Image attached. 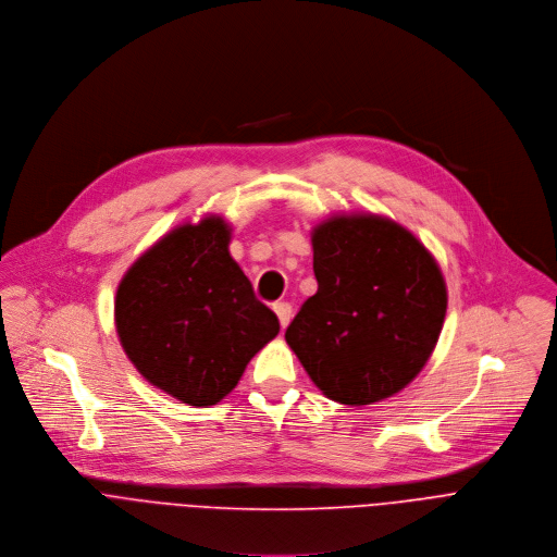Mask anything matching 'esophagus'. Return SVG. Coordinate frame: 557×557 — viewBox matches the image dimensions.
<instances>
[{
  "label": "esophagus",
  "instance_id": "obj_1",
  "mask_svg": "<svg viewBox=\"0 0 557 557\" xmlns=\"http://www.w3.org/2000/svg\"><path fill=\"white\" fill-rule=\"evenodd\" d=\"M274 313L278 315V322L285 329L289 324V320H292V305L289 302H276L274 305Z\"/></svg>",
  "mask_w": 557,
  "mask_h": 557
}]
</instances>
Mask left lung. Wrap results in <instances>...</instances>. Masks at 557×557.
<instances>
[{
	"label": "left lung",
	"instance_id": "1",
	"mask_svg": "<svg viewBox=\"0 0 557 557\" xmlns=\"http://www.w3.org/2000/svg\"><path fill=\"white\" fill-rule=\"evenodd\" d=\"M318 292L285 331L329 399L369 406L404 391L430 360L448 309L432 252L375 212H338L311 228Z\"/></svg>",
	"mask_w": 557,
	"mask_h": 557
}]
</instances>
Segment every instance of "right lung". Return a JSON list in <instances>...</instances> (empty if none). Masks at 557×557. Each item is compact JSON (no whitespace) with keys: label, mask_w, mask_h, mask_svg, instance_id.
I'll use <instances>...</instances> for the list:
<instances>
[{"label":"right lung","mask_w":557,"mask_h":557,"mask_svg":"<svg viewBox=\"0 0 557 557\" xmlns=\"http://www.w3.org/2000/svg\"><path fill=\"white\" fill-rule=\"evenodd\" d=\"M231 239L233 226L221 214L175 226L132 263L114 298L116 333L132 364L195 408L233 393L281 329L231 257Z\"/></svg>","instance_id":"obj_1"}]
</instances>
